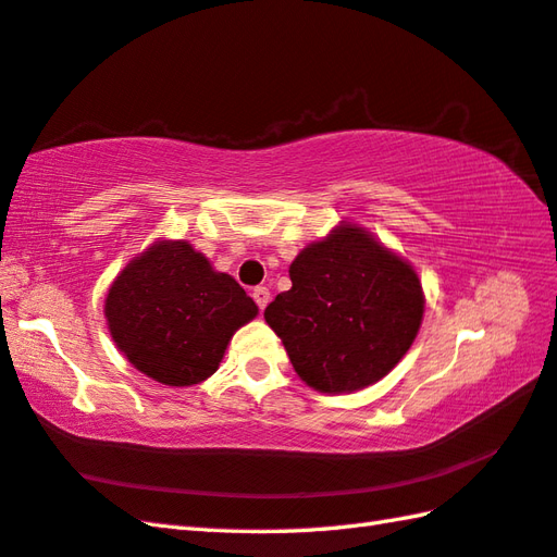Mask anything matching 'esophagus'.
<instances>
[{
  "mask_svg": "<svg viewBox=\"0 0 557 557\" xmlns=\"http://www.w3.org/2000/svg\"><path fill=\"white\" fill-rule=\"evenodd\" d=\"M253 301L258 304V309L263 311L265 306H268V301H270V289L268 287H256L253 289Z\"/></svg>",
  "mask_w": 557,
  "mask_h": 557,
  "instance_id": "obj_1",
  "label": "esophagus"
}]
</instances>
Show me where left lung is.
<instances>
[{
    "label": "left lung",
    "mask_w": 557,
    "mask_h": 557,
    "mask_svg": "<svg viewBox=\"0 0 557 557\" xmlns=\"http://www.w3.org/2000/svg\"><path fill=\"white\" fill-rule=\"evenodd\" d=\"M292 289L265 321L294 371L321 393H351L395 369L423 318L417 272L371 234L342 224L289 265Z\"/></svg>",
    "instance_id": "1"
}]
</instances>
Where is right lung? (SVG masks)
<instances>
[{
  "mask_svg": "<svg viewBox=\"0 0 557 557\" xmlns=\"http://www.w3.org/2000/svg\"><path fill=\"white\" fill-rule=\"evenodd\" d=\"M258 313L234 277L186 242H160L132 260L104 301L116 347L140 373L172 387L218 371L234 330Z\"/></svg>",
  "mask_w": 557,
  "mask_h": 557,
  "instance_id": "add662e5",
  "label": "right lung"
}]
</instances>
